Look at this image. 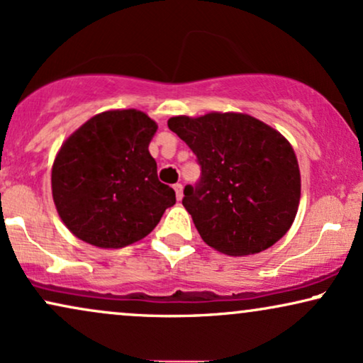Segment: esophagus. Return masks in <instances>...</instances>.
<instances>
[{"instance_id":"1","label":"esophagus","mask_w":363,"mask_h":363,"mask_svg":"<svg viewBox=\"0 0 363 363\" xmlns=\"http://www.w3.org/2000/svg\"><path fill=\"white\" fill-rule=\"evenodd\" d=\"M173 189H174V194H177V200H182V196H183V185H182V183H177Z\"/></svg>"}]
</instances>
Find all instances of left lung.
Wrapping results in <instances>:
<instances>
[{"instance_id":"left-lung-1","label":"left lung","mask_w":363,"mask_h":363,"mask_svg":"<svg viewBox=\"0 0 363 363\" xmlns=\"http://www.w3.org/2000/svg\"><path fill=\"white\" fill-rule=\"evenodd\" d=\"M194 151L200 180L182 203L205 244L227 256L274 245L296 217L301 177L283 134L252 116L210 113L168 121Z\"/></svg>"}]
</instances>
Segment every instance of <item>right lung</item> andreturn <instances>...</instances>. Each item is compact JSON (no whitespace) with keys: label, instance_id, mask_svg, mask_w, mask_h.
Wrapping results in <instances>:
<instances>
[{"label":"right lung","instance_id":"1","mask_svg":"<svg viewBox=\"0 0 363 363\" xmlns=\"http://www.w3.org/2000/svg\"><path fill=\"white\" fill-rule=\"evenodd\" d=\"M156 123L136 109L107 111L62 145L52 194L67 229L84 242L118 249L141 240L177 202L150 155Z\"/></svg>","mask_w":363,"mask_h":363}]
</instances>
